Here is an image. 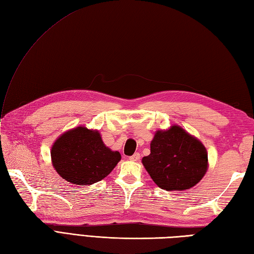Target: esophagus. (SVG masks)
Returning a JSON list of instances; mask_svg holds the SVG:
<instances>
[{
    "label": "esophagus",
    "instance_id": "obj_1",
    "mask_svg": "<svg viewBox=\"0 0 254 254\" xmlns=\"http://www.w3.org/2000/svg\"><path fill=\"white\" fill-rule=\"evenodd\" d=\"M129 159L132 160V162H138V160L140 159V154L139 153H134L132 156L129 157Z\"/></svg>",
    "mask_w": 254,
    "mask_h": 254
}]
</instances>
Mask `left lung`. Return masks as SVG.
<instances>
[{"label":"left lung","mask_w":254,"mask_h":254,"mask_svg":"<svg viewBox=\"0 0 254 254\" xmlns=\"http://www.w3.org/2000/svg\"><path fill=\"white\" fill-rule=\"evenodd\" d=\"M142 164L153 181L165 190L190 189L205 176L208 155L201 142L181 127L157 131L151 142V154Z\"/></svg>","instance_id":"left-lung-1"}]
</instances>
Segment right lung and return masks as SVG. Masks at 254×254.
Listing matches in <instances>:
<instances>
[{
	"mask_svg": "<svg viewBox=\"0 0 254 254\" xmlns=\"http://www.w3.org/2000/svg\"><path fill=\"white\" fill-rule=\"evenodd\" d=\"M51 154L61 178L77 185L101 181L121 160L119 152L104 145L100 133L85 127L64 133L54 143Z\"/></svg>",
	"mask_w": 254,
	"mask_h": 254,
	"instance_id": "add662e5",
	"label": "right lung"
}]
</instances>
